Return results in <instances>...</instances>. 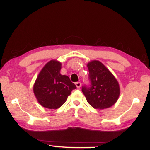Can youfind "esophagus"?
<instances>
[{
    "mask_svg": "<svg viewBox=\"0 0 150 150\" xmlns=\"http://www.w3.org/2000/svg\"><path fill=\"white\" fill-rule=\"evenodd\" d=\"M75 85H76V87H77V88H80V87H81V83L80 82H76V83H75Z\"/></svg>",
    "mask_w": 150,
    "mask_h": 150,
    "instance_id": "esophagus-1",
    "label": "esophagus"
}]
</instances>
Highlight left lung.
<instances>
[{
  "label": "left lung",
  "mask_w": 150,
  "mask_h": 150,
  "mask_svg": "<svg viewBox=\"0 0 150 150\" xmlns=\"http://www.w3.org/2000/svg\"><path fill=\"white\" fill-rule=\"evenodd\" d=\"M91 87H82L87 102L96 109H105L114 105L119 98V83L101 62L93 60L87 63Z\"/></svg>",
  "instance_id": "1"
}]
</instances>
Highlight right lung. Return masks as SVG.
<instances>
[{
	"instance_id": "right-lung-1",
	"label": "right lung",
	"mask_w": 150,
	"mask_h": 150,
	"mask_svg": "<svg viewBox=\"0 0 150 150\" xmlns=\"http://www.w3.org/2000/svg\"><path fill=\"white\" fill-rule=\"evenodd\" d=\"M62 63L51 60L42 68L33 86V92L38 102L43 107L57 109L66 101L76 86L69 77L61 74Z\"/></svg>"
}]
</instances>
